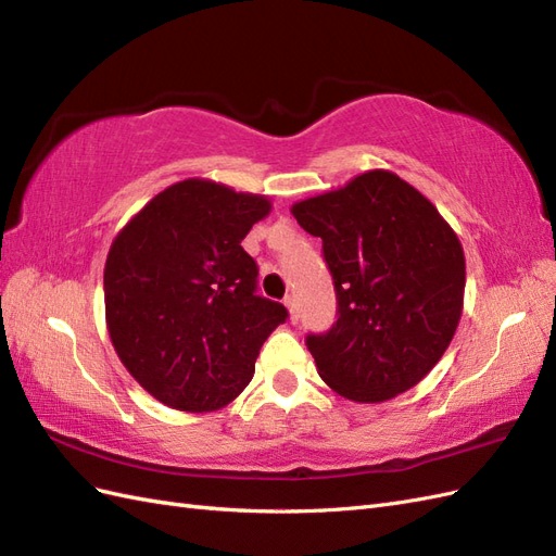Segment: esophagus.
I'll list each match as a JSON object with an SVG mask.
<instances>
[{
	"label": "esophagus",
	"mask_w": 556,
	"mask_h": 556,
	"mask_svg": "<svg viewBox=\"0 0 556 556\" xmlns=\"http://www.w3.org/2000/svg\"><path fill=\"white\" fill-rule=\"evenodd\" d=\"M282 304H285V308H288L292 323H296V319H299V315H296V299L292 294H288V296H285Z\"/></svg>",
	"instance_id": "1"
}]
</instances>
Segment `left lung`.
I'll return each instance as SVG.
<instances>
[{"mask_svg":"<svg viewBox=\"0 0 556 556\" xmlns=\"http://www.w3.org/2000/svg\"><path fill=\"white\" fill-rule=\"evenodd\" d=\"M323 239L339 319L308 336L317 374L336 394L382 403L439 364L464 311L466 260L431 201L387 169H371L292 204Z\"/></svg>","mask_w":556,"mask_h":556,"instance_id":"1","label":"left lung"}]
</instances>
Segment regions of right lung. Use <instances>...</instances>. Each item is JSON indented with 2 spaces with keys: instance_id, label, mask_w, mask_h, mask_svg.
Here are the masks:
<instances>
[{
  "instance_id": "obj_1",
  "label": "right lung",
  "mask_w": 556,
  "mask_h": 556,
  "mask_svg": "<svg viewBox=\"0 0 556 556\" xmlns=\"http://www.w3.org/2000/svg\"><path fill=\"white\" fill-rule=\"evenodd\" d=\"M271 199L208 178L155 194L117 231L104 266L111 343L160 403L220 410L255 376L260 348L288 311L255 294L257 264L241 241Z\"/></svg>"
}]
</instances>
